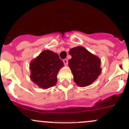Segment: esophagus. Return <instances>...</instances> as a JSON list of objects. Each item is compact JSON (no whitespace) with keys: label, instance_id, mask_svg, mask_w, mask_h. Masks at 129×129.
Instances as JSON below:
<instances>
[{"label":"esophagus","instance_id":"esophagus-1","mask_svg":"<svg viewBox=\"0 0 129 129\" xmlns=\"http://www.w3.org/2000/svg\"><path fill=\"white\" fill-rule=\"evenodd\" d=\"M63 63H64V65L66 66H67V64H68V60L67 59H63Z\"/></svg>","mask_w":129,"mask_h":129}]
</instances>
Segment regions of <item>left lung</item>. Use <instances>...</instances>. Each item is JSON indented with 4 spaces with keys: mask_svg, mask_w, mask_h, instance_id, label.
Returning <instances> with one entry per match:
<instances>
[{
    "mask_svg": "<svg viewBox=\"0 0 129 129\" xmlns=\"http://www.w3.org/2000/svg\"><path fill=\"white\" fill-rule=\"evenodd\" d=\"M69 66L74 76V80L80 87L90 85L101 73V60L83 47L71 49Z\"/></svg>",
    "mask_w": 129,
    "mask_h": 129,
    "instance_id": "1",
    "label": "left lung"
}]
</instances>
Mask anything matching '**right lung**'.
Here are the masks:
<instances>
[{"label":"right lung","instance_id":"1","mask_svg":"<svg viewBox=\"0 0 129 129\" xmlns=\"http://www.w3.org/2000/svg\"><path fill=\"white\" fill-rule=\"evenodd\" d=\"M63 66V62L56 53L44 50L30 63V78L39 87L48 89L56 84L57 74Z\"/></svg>","mask_w":129,"mask_h":129}]
</instances>
